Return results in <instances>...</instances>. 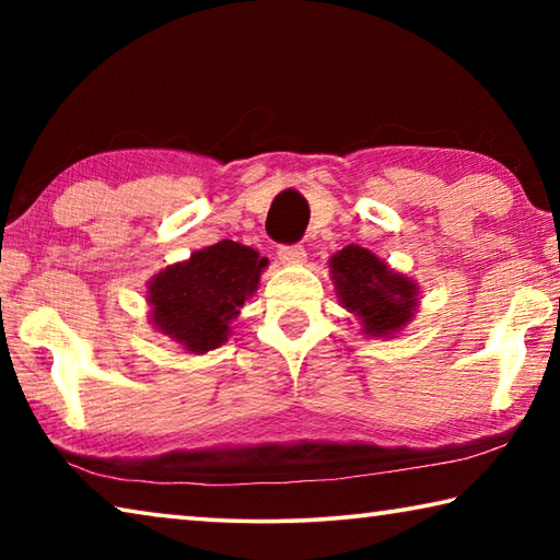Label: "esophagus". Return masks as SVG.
Here are the masks:
<instances>
[{"label":"esophagus","mask_w":560,"mask_h":560,"mask_svg":"<svg viewBox=\"0 0 560 560\" xmlns=\"http://www.w3.org/2000/svg\"><path fill=\"white\" fill-rule=\"evenodd\" d=\"M279 259L289 267H301V264H306V249L301 244L279 246Z\"/></svg>","instance_id":"1"}]
</instances>
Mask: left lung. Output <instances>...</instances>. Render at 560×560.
I'll list each match as a JSON object with an SVG mask.
<instances>
[{"mask_svg":"<svg viewBox=\"0 0 560 560\" xmlns=\"http://www.w3.org/2000/svg\"><path fill=\"white\" fill-rule=\"evenodd\" d=\"M328 264L340 306L360 320L363 336L395 338L417 314V281L395 271L371 249L348 244Z\"/></svg>","mask_w":560,"mask_h":560,"instance_id":"1","label":"left lung"}]
</instances>
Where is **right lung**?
Returning <instances> with one entry per match:
<instances>
[{
  "mask_svg": "<svg viewBox=\"0 0 560 560\" xmlns=\"http://www.w3.org/2000/svg\"><path fill=\"white\" fill-rule=\"evenodd\" d=\"M267 264L257 249L232 240L192 252L148 281L150 324L185 353H210L226 343L232 320L254 296Z\"/></svg>",
  "mask_w": 560,
  "mask_h": 560,
  "instance_id": "obj_1",
  "label": "right lung"
}]
</instances>
